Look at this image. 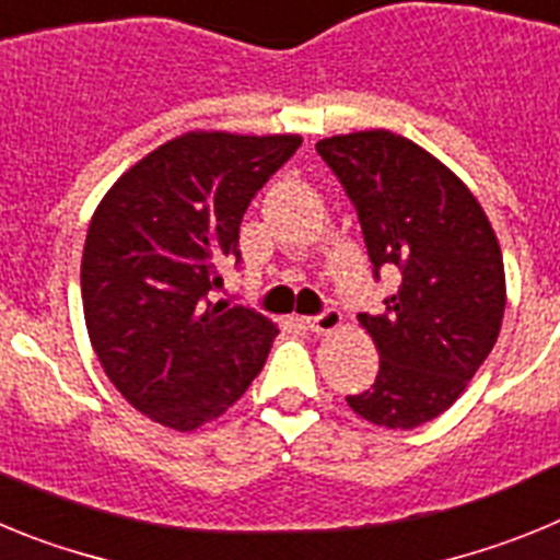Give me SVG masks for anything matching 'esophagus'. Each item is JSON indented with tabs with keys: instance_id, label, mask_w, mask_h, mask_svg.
Wrapping results in <instances>:
<instances>
[{
	"instance_id": "obj_1",
	"label": "esophagus",
	"mask_w": 560,
	"mask_h": 560,
	"mask_svg": "<svg viewBox=\"0 0 560 560\" xmlns=\"http://www.w3.org/2000/svg\"><path fill=\"white\" fill-rule=\"evenodd\" d=\"M303 325L308 330H314V334H323V336L334 334V330H339V325H341V314L339 311L328 308L325 314H319V316H305Z\"/></svg>"
}]
</instances>
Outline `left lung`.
<instances>
[{
    "label": "left lung",
    "instance_id": "8db88e82",
    "mask_svg": "<svg viewBox=\"0 0 560 560\" xmlns=\"http://www.w3.org/2000/svg\"><path fill=\"white\" fill-rule=\"evenodd\" d=\"M316 151L353 199L375 275H400L384 314H359L381 368L348 407L415 429L452 407L497 345L508 303L497 232L457 173L400 133H336Z\"/></svg>",
    "mask_w": 560,
    "mask_h": 560
}]
</instances>
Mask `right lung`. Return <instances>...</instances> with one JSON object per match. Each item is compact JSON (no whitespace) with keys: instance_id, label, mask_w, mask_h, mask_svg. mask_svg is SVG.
Returning <instances> with one entry per match:
<instances>
[{"instance_id":"right-lung-1","label":"right lung","mask_w":560,"mask_h":560,"mask_svg":"<svg viewBox=\"0 0 560 560\" xmlns=\"http://www.w3.org/2000/svg\"><path fill=\"white\" fill-rule=\"evenodd\" d=\"M300 133L187 131L133 162L89 221L81 296L89 341L117 393L173 432H196L249 389L280 334L212 303L255 192Z\"/></svg>"}]
</instances>
